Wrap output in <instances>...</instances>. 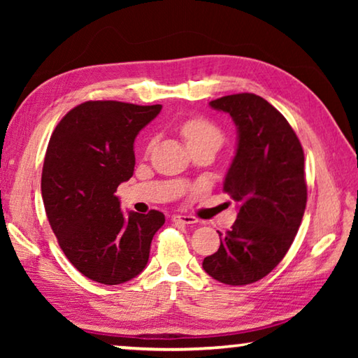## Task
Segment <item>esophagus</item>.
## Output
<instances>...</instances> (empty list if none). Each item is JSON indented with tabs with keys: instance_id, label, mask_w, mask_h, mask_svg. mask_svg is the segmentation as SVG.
Instances as JSON below:
<instances>
[{
	"instance_id": "34e87169",
	"label": "esophagus",
	"mask_w": 358,
	"mask_h": 358,
	"mask_svg": "<svg viewBox=\"0 0 358 358\" xmlns=\"http://www.w3.org/2000/svg\"><path fill=\"white\" fill-rule=\"evenodd\" d=\"M172 221L173 222H183V224H196V222H199L197 217L192 216V215H173Z\"/></svg>"
}]
</instances>
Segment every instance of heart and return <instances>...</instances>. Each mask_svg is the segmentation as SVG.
Instances as JSON below:
<instances>
[{
    "mask_svg": "<svg viewBox=\"0 0 358 358\" xmlns=\"http://www.w3.org/2000/svg\"><path fill=\"white\" fill-rule=\"evenodd\" d=\"M180 132L189 148L203 143H213L220 147L222 142L220 126L205 117H191L185 120L180 126Z\"/></svg>",
    "mask_w": 358,
    "mask_h": 358,
    "instance_id": "obj_1",
    "label": "heart"
}]
</instances>
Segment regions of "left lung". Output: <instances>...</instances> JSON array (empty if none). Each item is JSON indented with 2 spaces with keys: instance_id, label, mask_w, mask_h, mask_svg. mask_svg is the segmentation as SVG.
<instances>
[{
  "instance_id": "left-lung-1",
  "label": "left lung",
  "mask_w": 358,
  "mask_h": 358,
  "mask_svg": "<svg viewBox=\"0 0 358 358\" xmlns=\"http://www.w3.org/2000/svg\"><path fill=\"white\" fill-rule=\"evenodd\" d=\"M238 128L237 153L222 191L238 203L237 221L203 270L216 281L245 286L270 273L286 256L306 208L305 155L292 126L252 93L210 102Z\"/></svg>"
}]
</instances>
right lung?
<instances>
[{
	"mask_svg": "<svg viewBox=\"0 0 358 358\" xmlns=\"http://www.w3.org/2000/svg\"><path fill=\"white\" fill-rule=\"evenodd\" d=\"M162 106L87 101L64 115L52 132L41 191L58 245L83 276L121 284L145 268L153 235L166 217L131 211L115 196L134 173V138Z\"/></svg>",
	"mask_w": 358,
	"mask_h": 358,
	"instance_id": "obj_1",
	"label": "right lung"
}]
</instances>
